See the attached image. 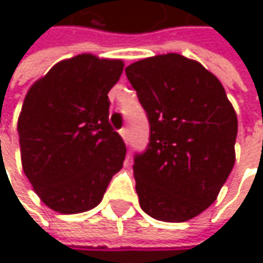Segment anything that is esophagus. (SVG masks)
<instances>
[{
	"mask_svg": "<svg viewBox=\"0 0 263 263\" xmlns=\"http://www.w3.org/2000/svg\"><path fill=\"white\" fill-rule=\"evenodd\" d=\"M120 135H122V138L125 140V143L129 141V129H128V128H122V129H120Z\"/></svg>",
	"mask_w": 263,
	"mask_h": 263,
	"instance_id": "34e87169",
	"label": "esophagus"
}]
</instances>
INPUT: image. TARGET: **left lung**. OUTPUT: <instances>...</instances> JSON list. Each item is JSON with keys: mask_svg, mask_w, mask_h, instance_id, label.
<instances>
[{"mask_svg": "<svg viewBox=\"0 0 263 263\" xmlns=\"http://www.w3.org/2000/svg\"><path fill=\"white\" fill-rule=\"evenodd\" d=\"M125 73L149 122L147 147L132 166L140 205L158 221H189L215 202L235 166L236 112L221 82L181 54Z\"/></svg>", "mask_w": 263, "mask_h": 263, "instance_id": "obj_1", "label": "left lung"}]
</instances>
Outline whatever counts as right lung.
I'll return each instance as SVG.
<instances>
[{"instance_id":"right-lung-1","label":"right lung","mask_w":263,"mask_h":263,"mask_svg":"<svg viewBox=\"0 0 263 263\" xmlns=\"http://www.w3.org/2000/svg\"><path fill=\"white\" fill-rule=\"evenodd\" d=\"M122 71V61L79 54L27 92L18 120L23 169L54 212L94 209L123 167L126 144L109 123L108 99Z\"/></svg>"}]
</instances>
